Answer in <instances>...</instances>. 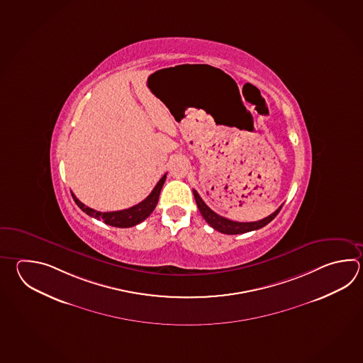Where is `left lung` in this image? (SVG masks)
I'll use <instances>...</instances> for the list:
<instances>
[{
	"instance_id": "1",
	"label": "left lung",
	"mask_w": 363,
	"mask_h": 363,
	"mask_svg": "<svg viewBox=\"0 0 363 363\" xmlns=\"http://www.w3.org/2000/svg\"><path fill=\"white\" fill-rule=\"evenodd\" d=\"M194 198L196 201V206L199 208L200 213L204 217V220L213 228V229L220 231L222 234H228V235H235V234H243V233H248V231H253V230H259L264 226H267V223L273 221L277 215L279 213L281 207L278 208L274 213L267 216L265 218L259 220V221L255 222H238L231 221L229 218H225L222 216L217 215L213 212L211 208L208 207L207 204L203 201L200 198L199 194L196 193V190H193Z\"/></svg>"
}]
</instances>
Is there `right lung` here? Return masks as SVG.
I'll return each instance as SVG.
<instances>
[{
	"label": "right lung",
	"instance_id": "add662e5",
	"mask_svg": "<svg viewBox=\"0 0 363 363\" xmlns=\"http://www.w3.org/2000/svg\"><path fill=\"white\" fill-rule=\"evenodd\" d=\"M165 178H167V174H164L163 177L160 178V181L156 184L154 190L151 191L146 199L142 200L141 203H138L134 207L123 209V211H116V212H98L96 209L82 204V201L74 196V193L71 194H72L74 203L86 215L96 217L98 220H102L104 223H107L110 226H115V228H132V226L138 225L140 222L145 221L148 216L152 213V211L155 209L156 204H157L159 195H160L162 187L165 182Z\"/></svg>",
	"mask_w": 363,
	"mask_h": 363
}]
</instances>
